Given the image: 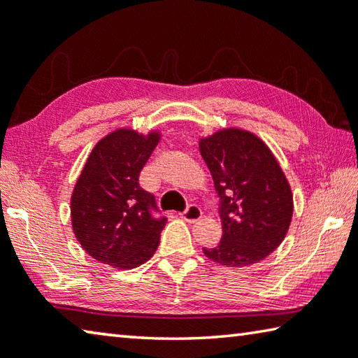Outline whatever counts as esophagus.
<instances>
[{"label": "esophagus", "instance_id": "34e87169", "mask_svg": "<svg viewBox=\"0 0 358 358\" xmlns=\"http://www.w3.org/2000/svg\"><path fill=\"white\" fill-rule=\"evenodd\" d=\"M181 218L188 221V223H196V221H199L202 218V210L199 206H196V203H191V206H188V208L181 213Z\"/></svg>", "mask_w": 358, "mask_h": 358}]
</instances>
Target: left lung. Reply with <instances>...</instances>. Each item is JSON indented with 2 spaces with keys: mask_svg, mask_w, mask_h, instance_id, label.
I'll list each match as a JSON object with an SVG mask.
<instances>
[{
  "mask_svg": "<svg viewBox=\"0 0 358 358\" xmlns=\"http://www.w3.org/2000/svg\"><path fill=\"white\" fill-rule=\"evenodd\" d=\"M201 156L220 197L221 241L203 248L228 268L259 263L285 239L293 194L285 173L266 143L242 129H223L199 141Z\"/></svg>",
  "mask_w": 358,
  "mask_h": 358,
  "instance_id": "1",
  "label": "left lung"
}]
</instances>
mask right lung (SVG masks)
Instances as JSON below:
<instances>
[{
    "instance_id": "right-lung-1",
    "label": "right lung",
    "mask_w": 358,
    "mask_h": 358,
    "mask_svg": "<svg viewBox=\"0 0 358 358\" xmlns=\"http://www.w3.org/2000/svg\"><path fill=\"white\" fill-rule=\"evenodd\" d=\"M161 134L117 129L94 146L71 194V226L94 259L134 269L159 245L166 217L156 218V199L138 183Z\"/></svg>"
}]
</instances>
